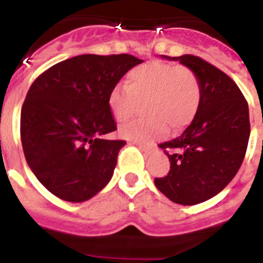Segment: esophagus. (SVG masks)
Instances as JSON below:
<instances>
[{
  "mask_svg": "<svg viewBox=\"0 0 263 263\" xmlns=\"http://www.w3.org/2000/svg\"><path fill=\"white\" fill-rule=\"evenodd\" d=\"M136 145H138V147L147 155H152L155 151H156V147H154V145H143V144H139V143H136Z\"/></svg>",
  "mask_w": 263,
  "mask_h": 263,
  "instance_id": "1",
  "label": "esophagus"
}]
</instances>
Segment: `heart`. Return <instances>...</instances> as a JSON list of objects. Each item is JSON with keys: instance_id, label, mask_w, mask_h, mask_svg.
Segmentation results:
<instances>
[{"instance_id": "obj_1", "label": "heart", "mask_w": 263, "mask_h": 263, "mask_svg": "<svg viewBox=\"0 0 263 263\" xmlns=\"http://www.w3.org/2000/svg\"><path fill=\"white\" fill-rule=\"evenodd\" d=\"M202 90L198 77L186 66L151 62L131 70L128 86H114L107 97L109 112L124 123L144 106L147 116L123 125V138L149 144L164 138L168 127L181 131L193 122L200 109Z\"/></svg>"}]
</instances>
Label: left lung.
Here are the masks:
<instances>
[{
	"label": "left lung",
	"instance_id": "1",
	"mask_svg": "<svg viewBox=\"0 0 263 263\" xmlns=\"http://www.w3.org/2000/svg\"><path fill=\"white\" fill-rule=\"evenodd\" d=\"M164 58L196 72L202 98L188 128L159 144L171 170L155 185L176 204L196 205L220 193L238 172L250 136L248 102L229 75L200 57Z\"/></svg>",
	"mask_w": 263,
	"mask_h": 263
}]
</instances>
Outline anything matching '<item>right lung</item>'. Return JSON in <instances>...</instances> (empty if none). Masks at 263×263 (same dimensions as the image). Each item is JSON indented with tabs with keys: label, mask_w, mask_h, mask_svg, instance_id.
<instances>
[{
	"label": "right lung",
	"mask_w": 263,
	"mask_h": 263,
	"mask_svg": "<svg viewBox=\"0 0 263 263\" xmlns=\"http://www.w3.org/2000/svg\"><path fill=\"white\" fill-rule=\"evenodd\" d=\"M141 62L129 54H83L33 82L21 109L22 148L27 165L54 196L82 202L108 184L125 141L104 139L116 129L107 97Z\"/></svg>",
	"instance_id": "right-lung-1"
}]
</instances>
